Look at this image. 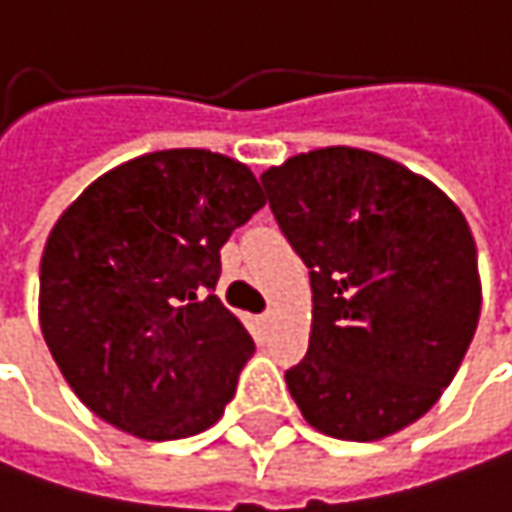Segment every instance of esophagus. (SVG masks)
<instances>
[{"instance_id":"34e87169","label":"esophagus","mask_w":512,"mask_h":512,"mask_svg":"<svg viewBox=\"0 0 512 512\" xmlns=\"http://www.w3.org/2000/svg\"><path fill=\"white\" fill-rule=\"evenodd\" d=\"M272 321H275V310H266V313L260 316V324H263V327H269Z\"/></svg>"}]
</instances>
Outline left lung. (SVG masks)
<instances>
[{"instance_id":"left-lung-1","label":"left lung","mask_w":512,"mask_h":512,"mask_svg":"<svg viewBox=\"0 0 512 512\" xmlns=\"http://www.w3.org/2000/svg\"><path fill=\"white\" fill-rule=\"evenodd\" d=\"M260 182L313 286L292 400L339 440L406 429L452 382L481 316L464 214L423 176L353 147L292 156Z\"/></svg>"}]
</instances>
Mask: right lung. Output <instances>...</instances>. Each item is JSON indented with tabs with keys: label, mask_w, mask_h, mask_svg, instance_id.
I'll return each instance as SVG.
<instances>
[{
	"label": "right lung",
	"mask_w": 512,
	"mask_h": 512,
	"mask_svg": "<svg viewBox=\"0 0 512 512\" xmlns=\"http://www.w3.org/2000/svg\"><path fill=\"white\" fill-rule=\"evenodd\" d=\"M263 205L246 165L162 150L63 211L40 263V327L83 406L141 440L223 417L255 342L214 295L220 249Z\"/></svg>",
	"instance_id": "1"
}]
</instances>
